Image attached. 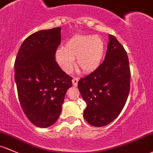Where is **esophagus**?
<instances>
[{"instance_id":"obj_1","label":"esophagus","mask_w":153,"mask_h":153,"mask_svg":"<svg viewBox=\"0 0 153 153\" xmlns=\"http://www.w3.org/2000/svg\"><path fill=\"white\" fill-rule=\"evenodd\" d=\"M78 81L79 79L77 78V77H74V78L72 79V83H73V85H74V86H77V85H78Z\"/></svg>"}]
</instances>
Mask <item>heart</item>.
Segmentation results:
<instances>
[{"label": "heart", "instance_id": "1", "mask_svg": "<svg viewBox=\"0 0 153 153\" xmlns=\"http://www.w3.org/2000/svg\"><path fill=\"white\" fill-rule=\"evenodd\" d=\"M105 44L101 38L94 35H76L68 39L63 48H59L55 60L59 66L69 73L75 65L84 72L96 69L104 56Z\"/></svg>", "mask_w": 153, "mask_h": 153}]
</instances>
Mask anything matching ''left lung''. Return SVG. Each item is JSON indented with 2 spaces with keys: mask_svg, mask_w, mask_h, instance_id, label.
Instances as JSON below:
<instances>
[{
  "mask_svg": "<svg viewBox=\"0 0 153 153\" xmlns=\"http://www.w3.org/2000/svg\"><path fill=\"white\" fill-rule=\"evenodd\" d=\"M109 41L103 63L78 82L79 90L87 103L84 117L96 127L106 126L117 117L130 91L127 52L114 36L109 34Z\"/></svg>",
  "mask_w": 153,
  "mask_h": 153,
  "instance_id": "8db88e82",
  "label": "left lung"
}]
</instances>
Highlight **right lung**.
<instances>
[{
    "label": "right lung",
    "instance_id": "obj_1",
    "mask_svg": "<svg viewBox=\"0 0 153 153\" xmlns=\"http://www.w3.org/2000/svg\"><path fill=\"white\" fill-rule=\"evenodd\" d=\"M60 31L55 27L31 34L21 45L14 63L19 103L27 119L40 128L56 122L65 93L72 86V77L55 60Z\"/></svg>",
    "mask_w": 153,
    "mask_h": 153
}]
</instances>
